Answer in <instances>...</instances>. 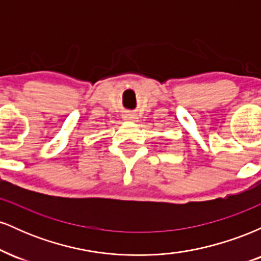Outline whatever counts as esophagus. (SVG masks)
Returning a JSON list of instances; mask_svg holds the SVG:
<instances>
[{
  "label": "esophagus",
  "instance_id": "esophagus-1",
  "mask_svg": "<svg viewBox=\"0 0 261 261\" xmlns=\"http://www.w3.org/2000/svg\"><path fill=\"white\" fill-rule=\"evenodd\" d=\"M135 119H136V116H135L134 114L127 113V114H125V115H124V120L125 121H135Z\"/></svg>",
  "mask_w": 261,
  "mask_h": 261
}]
</instances>
